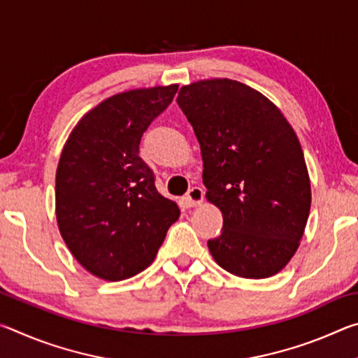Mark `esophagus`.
Returning <instances> with one entry per match:
<instances>
[{
	"instance_id": "esophagus-1",
	"label": "esophagus",
	"mask_w": 358,
	"mask_h": 358,
	"mask_svg": "<svg viewBox=\"0 0 358 358\" xmlns=\"http://www.w3.org/2000/svg\"><path fill=\"white\" fill-rule=\"evenodd\" d=\"M186 201L191 205V207H197V205H201L203 201V191L197 186L191 187V189L186 194Z\"/></svg>"
}]
</instances>
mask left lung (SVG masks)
<instances>
[{
	"label": "left lung",
	"instance_id": "1",
	"mask_svg": "<svg viewBox=\"0 0 358 358\" xmlns=\"http://www.w3.org/2000/svg\"><path fill=\"white\" fill-rule=\"evenodd\" d=\"M203 161L207 201L221 210L222 232L208 240L216 264L248 280L270 278L300 246L311 208L301 145L266 96L232 78L180 88Z\"/></svg>",
	"mask_w": 358,
	"mask_h": 358
}]
</instances>
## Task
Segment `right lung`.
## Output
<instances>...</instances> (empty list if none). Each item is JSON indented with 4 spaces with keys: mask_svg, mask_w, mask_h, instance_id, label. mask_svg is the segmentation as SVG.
Returning a JSON list of instances; mask_svg holds the SVG:
<instances>
[{
    "mask_svg": "<svg viewBox=\"0 0 358 358\" xmlns=\"http://www.w3.org/2000/svg\"><path fill=\"white\" fill-rule=\"evenodd\" d=\"M178 85L113 94L87 112L57 167L59 234L85 270L123 281L153 262L180 208L157 192L138 143L171 104Z\"/></svg>",
    "mask_w": 358,
    "mask_h": 358,
    "instance_id": "add662e5",
    "label": "right lung"
}]
</instances>
